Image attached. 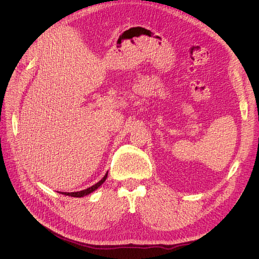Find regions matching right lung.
<instances>
[{"label":"right lung","instance_id":"obj_1","mask_svg":"<svg viewBox=\"0 0 259 259\" xmlns=\"http://www.w3.org/2000/svg\"><path fill=\"white\" fill-rule=\"evenodd\" d=\"M107 175H108V172L105 174L104 178H103L99 183H97L95 185H93V186H91V187H89V188H87V189H85V190H81V191H77V192H61V194L68 195V196H72V197H83V196H86V195L90 194L91 192L95 191V190H97L100 186L103 185V183H104V182L106 181V179H107ZM59 193H60V192H59Z\"/></svg>","mask_w":259,"mask_h":259}]
</instances>
